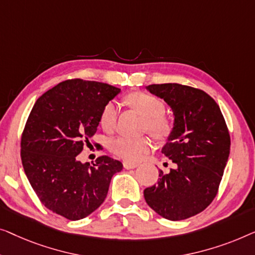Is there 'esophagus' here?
I'll list each match as a JSON object with an SVG mask.
<instances>
[{"instance_id":"34e87169","label":"esophagus","mask_w":255,"mask_h":255,"mask_svg":"<svg viewBox=\"0 0 255 255\" xmlns=\"http://www.w3.org/2000/svg\"><path fill=\"white\" fill-rule=\"evenodd\" d=\"M124 167L126 168V170H131V168H135L137 167V164H134V163H128V162H125L124 163Z\"/></svg>"}]
</instances>
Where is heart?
Here are the masks:
<instances>
[{"mask_svg": "<svg viewBox=\"0 0 255 255\" xmlns=\"http://www.w3.org/2000/svg\"><path fill=\"white\" fill-rule=\"evenodd\" d=\"M126 103L129 106L138 111L144 117L142 128L148 130L156 138H164L171 130V125L164 117L165 105L157 97L145 92H134L128 95ZM118 109L116 104H106L100 114V126L104 130H113L117 125ZM151 148V139L148 136L142 137H128V136H118L111 139L110 150L118 158L125 162L136 163L142 159Z\"/></svg>", "mask_w": 255, "mask_h": 255, "instance_id": "obj_1", "label": "heart"}]
</instances>
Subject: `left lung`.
I'll use <instances>...</instances> for the list:
<instances>
[{
  "instance_id": "obj_1",
  "label": "left lung",
  "mask_w": 255,
  "mask_h": 255,
  "mask_svg": "<svg viewBox=\"0 0 255 255\" xmlns=\"http://www.w3.org/2000/svg\"><path fill=\"white\" fill-rule=\"evenodd\" d=\"M150 93L173 112V128L162 152L175 164L159 170L156 185L144 189L148 206L170 221H181L213 202L230 155V135L220 106L199 89L177 83L151 84Z\"/></svg>"
}]
</instances>
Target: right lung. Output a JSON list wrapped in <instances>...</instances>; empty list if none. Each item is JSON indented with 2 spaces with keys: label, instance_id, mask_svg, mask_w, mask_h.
<instances>
[{
  "label": "right lung",
  "instance_id": "obj_1",
  "mask_svg": "<svg viewBox=\"0 0 255 255\" xmlns=\"http://www.w3.org/2000/svg\"><path fill=\"white\" fill-rule=\"evenodd\" d=\"M121 90L95 81L61 82L39 97L25 125L20 157L25 174L42 204L78 221L106 199L123 163L102 156L81 163L77 155L96 134L106 104Z\"/></svg>",
  "mask_w": 255,
  "mask_h": 255
}]
</instances>
